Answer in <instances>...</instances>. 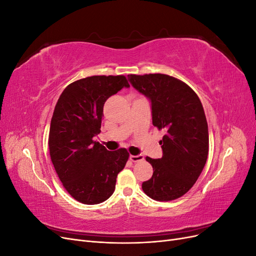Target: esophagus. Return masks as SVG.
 <instances>
[{"mask_svg": "<svg viewBox=\"0 0 256 256\" xmlns=\"http://www.w3.org/2000/svg\"><path fill=\"white\" fill-rule=\"evenodd\" d=\"M130 160L132 161V162L143 161V160H144V156H143V154H136V156H134V154H131V156H130Z\"/></svg>", "mask_w": 256, "mask_h": 256, "instance_id": "1", "label": "esophagus"}]
</instances>
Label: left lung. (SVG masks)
I'll list each match as a JSON object with an SVG mask.
<instances>
[{
    "instance_id": "8db88e82",
    "label": "left lung",
    "mask_w": 256,
    "mask_h": 256,
    "mask_svg": "<svg viewBox=\"0 0 256 256\" xmlns=\"http://www.w3.org/2000/svg\"><path fill=\"white\" fill-rule=\"evenodd\" d=\"M129 81L152 102V125L166 134L159 142L164 156L146 157L154 173L142 184L147 196L168 202L186 194L205 166L208 126L202 102L188 84L164 74H130Z\"/></svg>"
}]
</instances>
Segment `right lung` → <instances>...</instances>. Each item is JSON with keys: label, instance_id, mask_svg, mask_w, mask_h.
I'll list each match as a JSON object with an SVG mask.
<instances>
[{"label": "right lung", "instance_id": "1", "mask_svg": "<svg viewBox=\"0 0 256 256\" xmlns=\"http://www.w3.org/2000/svg\"><path fill=\"white\" fill-rule=\"evenodd\" d=\"M129 86L122 74L92 76L69 84L58 100L49 132L50 157L64 188L80 203L109 198L127 164L126 148L109 152L94 136L100 132L106 100Z\"/></svg>", "mask_w": 256, "mask_h": 256}]
</instances>
